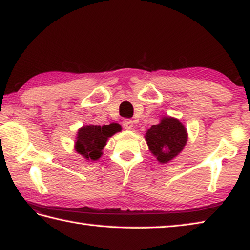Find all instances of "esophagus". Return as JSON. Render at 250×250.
<instances>
[{"label": "esophagus", "instance_id": "obj_1", "mask_svg": "<svg viewBox=\"0 0 250 250\" xmlns=\"http://www.w3.org/2000/svg\"><path fill=\"white\" fill-rule=\"evenodd\" d=\"M122 125H124L126 130H131L133 126V121L131 119H125L122 121Z\"/></svg>", "mask_w": 250, "mask_h": 250}]
</instances>
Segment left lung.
<instances>
[{
	"instance_id": "8db88e82",
	"label": "left lung",
	"mask_w": 250,
	"mask_h": 250,
	"mask_svg": "<svg viewBox=\"0 0 250 250\" xmlns=\"http://www.w3.org/2000/svg\"><path fill=\"white\" fill-rule=\"evenodd\" d=\"M146 140L159 162L167 163L183 150L188 134L179 120L166 117L159 125H152L147 130Z\"/></svg>"
}]
</instances>
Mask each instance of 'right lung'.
I'll return each instance as SVG.
<instances>
[{
  "label": "right lung",
  "instance_id": "right-lung-1",
  "mask_svg": "<svg viewBox=\"0 0 250 250\" xmlns=\"http://www.w3.org/2000/svg\"><path fill=\"white\" fill-rule=\"evenodd\" d=\"M121 128L118 124L108 125H88L78 131L76 151L88 160H97L101 156V151L105 146L108 138L111 137Z\"/></svg>",
  "mask_w": 250,
  "mask_h": 250
}]
</instances>
